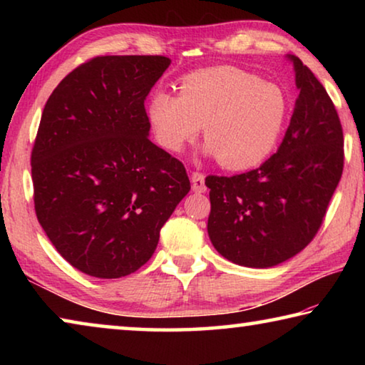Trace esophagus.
I'll use <instances>...</instances> for the list:
<instances>
[{
	"mask_svg": "<svg viewBox=\"0 0 365 365\" xmlns=\"http://www.w3.org/2000/svg\"><path fill=\"white\" fill-rule=\"evenodd\" d=\"M191 183H193V190L196 193H205L206 191V185H205V174L202 172L195 170L191 174Z\"/></svg>",
	"mask_w": 365,
	"mask_h": 365,
	"instance_id": "esophagus-1",
	"label": "esophagus"
}]
</instances>
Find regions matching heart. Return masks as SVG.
<instances>
[{"mask_svg":"<svg viewBox=\"0 0 365 365\" xmlns=\"http://www.w3.org/2000/svg\"><path fill=\"white\" fill-rule=\"evenodd\" d=\"M288 113L282 86L232 66L190 73L178 85V96L156 91L148 106L160 146L180 151L205 125L207 151L232 170L256 168L270 156Z\"/></svg>","mask_w":365,"mask_h":365,"instance_id":"1","label":"heart"}]
</instances>
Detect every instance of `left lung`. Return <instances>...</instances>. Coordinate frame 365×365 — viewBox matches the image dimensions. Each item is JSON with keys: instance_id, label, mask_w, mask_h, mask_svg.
<instances>
[{"instance_id": "8db88e82", "label": "left lung", "mask_w": 365, "mask_h": 365, "mask_svg": "<svg viewBox=\"0 0 365 365\" xmlns=\"http://www.w3.org/2000/svg\"><path fill=\"white\" fill-rule=\"evenodd\" d=\"M292 59L299 96L279 150L245 174L206 177L209 238L225 259L246 267H272L304 250L343 174L335 104L311 69Z\"/></svg>"}]
</instances>
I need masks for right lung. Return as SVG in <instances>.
Segmentation results:
<instances>
[{
    "instance_id": "obj_1",
    "label": "right lung",
    "mask_w": 365,
    "mask_h": 365,
    "mask_svg": "<svg viewBox=\"0 0 365 365\" xmlns=\"http://www.w3.org/2000/svg\"><path fill=\"white\" fill-rule=\"evenodd\" d=\"M165 56H96L48 98L32 148L34 205L73 267L119 279L150 261L190 191L185 165L148 138L145 101Z\"/></svg>"
}]
</instances>
